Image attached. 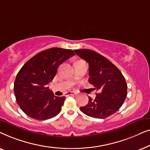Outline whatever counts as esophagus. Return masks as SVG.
Returning a JSON list of instances; mask_svg holds the SVG:
<instances>
[{
    "label": "esophagus",
    "instance_id": "obj_1",
    "mask_svg": "<svg viewBox=\"0 0 150 150\" xmlns=\"http://www.w3.org/2000/svg\"><path fill=\"white\" fill-rule=\"evenodd\" d=\"M76 93H75V92H67V93H66L65 94V96H73V95H76Z\"/></svg>",
    "mask_w": 150,
    "mask_h": 150
}]
</instances>
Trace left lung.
I'll return each mask as SVG.
<instances>
[{
  "instance_id": "left-lung-1",
  "label": "left lung",
  "mask_w": 150,
  "mask_h": 150,
  "mask_svg": "<svg viewBox=\"0 0 150 150\" xmlns=\"http://www.w3.org/2000/svg\"><path fill=\"white\" fill-rule=\"evenodd\" d=\"M89 64V83L99 91L94 100L89 97L87 105L80 108L83 113L104 119L120 109L127 96V83L121 71L109 60L95 51L74 50Z\"/></svg>"
}]
</instances>
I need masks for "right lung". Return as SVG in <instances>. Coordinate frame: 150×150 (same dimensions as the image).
Wrapping results in <instances>:
<instances>
[{"instance_id": "obj_1", "label": "right lung", "mask_w": 150, "mask_h": 150, "mask_svg": "<svg viewBox=\"0 0 150 150\" xmlns=\"http://www.w3.org/2000/svg\"><path fill=\"white\" fill-rule=\"evenodd\" d=\"M75 53L69 49L52 48L42 51L30 59L16 76L14 93L23 112L37 120H46L61 110L65 96H55L48 84L57 69Z\"/></svg>"}]
</instances>
